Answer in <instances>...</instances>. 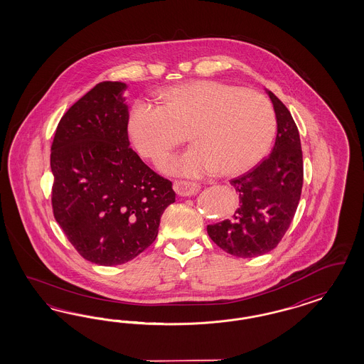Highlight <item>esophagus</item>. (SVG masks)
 I'll list each match as a JSON object with an SVG mask.
<instances>
[{"mask_svg":"<svg viewBox=\"0 0 364 364\" xmlns=\"http://www.w3.org/2000/svg\"><path fill=\"white\" fill-rule=\"evenodd\" d=\"M173 188H175L177 195H180V196H193L200 191L198 184L186 181V180H176L173 183Z\"/></svg>","mask_w":364,"mask_h":364,"instance_id":"1","label":"esophagus"}]
</instances>
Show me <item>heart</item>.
Returning a JSON list of instances; mask_svg holds the SVG:
<instances>
[{"mask_svg": "<svg viewBox=\"0 0 364 364\" xmlns=\"http://www.w3.org/2000/svg\"><path fill=\"white\" fill-rule=\"evenodd\" d=\"M160 100L161 105L136 101L128 127L136 149L149 160L172 152L189 134L188 151L160 163L166 173L240 175L260 163L274 141L275 109L256 90L204 80L166 89Z\"/></svg>", "mask_w": 364, "mask_h": 364, "instance_id": "obj_1", "label": "heart"}]
</instances>
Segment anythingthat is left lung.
I'll return each instance as SVG.
<instances>
[{
    "label": "left lung",
    "mask_w": 364,
    "mask_h": 364,
    "mask_svg": "<svg viewBox=\"0 0 364 364\" xmlns=\"http://www.w3.org/2000/svg\"><path fill=\"white\" fill-rule=\"evenodd\" d=\"M267 92L277 122L274 149L259 166L232 178L239 208L228 219L207 227L212 242L237 257H256L275 248L295 216L303 187L298 127L286 105Z\"/></svg>",
    "instance_id": "1"
}]
</instances>
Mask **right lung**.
Here are the masks:
<instances>
[{
    "instance_id": "1",
    "label": "right lung",
    "mask_w": 364,
    "mask_h": 364,
    "mask_svg": "<svg viewBox=\"0 0 364 364\" xmlns=\"http://www.w3.org/2000/svg\"><path fill=\"white\" fill-rule=\"evenodd\" d=\"M125 88L104 81L90 89L61 117L50 148L55 219L78 254L108 267L156 240L176 198L172 181L129 146Z\"/></svg>"
}]
</instances>
